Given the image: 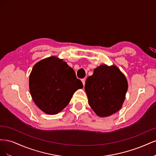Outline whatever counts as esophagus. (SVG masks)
<instances>
[{
  "label": "esophagus",
  "mask_w": 156,
  "mask_h": 156,
  "mask_svg": "<svg viewBox=\"0 0 156 156\" xmlns=\"http://www.w3.org/2000/svg\"><path fill=\"white\" fill-rule=\"evenodd\" d=\"M81 81H82V83H83V85H84V84H85V79H81Z\"/></svg>",
  "instance_id": "obj_1"
}]
</instances>
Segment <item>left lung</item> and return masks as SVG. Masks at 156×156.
<instances>
[{
	"mask_svg": "<svg viewBox=\"0 0 156 156\" xmlns=\"http://www.w3.org/2000/svg\"><path fill=\"white\" fill-rule=\"evenodd\" d=\"M128 84L116 66L101 64L94 69L85 83L88 104L100 117H107L119 111L123 105Z\"/></svg>",
	"mask_w": 156,
	"mask_h": 156,
	"instance_id": "1",
	"label": "left lung"
}]
</instances>
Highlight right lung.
Here are the masks:
<instances>
[{
    "instance_id": "add662e5",
    "label": "right lung",
    "mask_w": 156,
    "mask_h": 156,
    "mask_svg": "<svg viewBox=\"0 0 156 156\" xmlns=\"http://www.w3.org/2000/svg\"><path fill=\"white\" fill-rule=\"evenodd\" d=\"M83 84L63 59L55 56L37 62L29 76L33 101L41 111L56 115L68 105L73 94Z\"/></svg>"
}]
</instances>
